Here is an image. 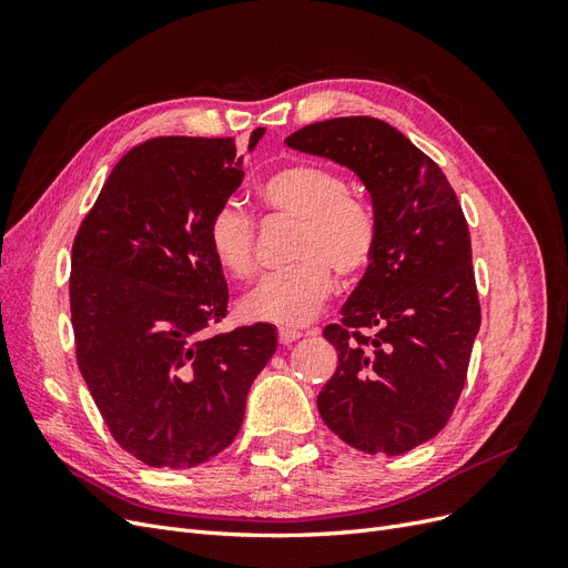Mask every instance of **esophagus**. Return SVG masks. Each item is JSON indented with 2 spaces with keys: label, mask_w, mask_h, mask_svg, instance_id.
<instances>
[{
  "label": "esophagus",
  "mask_w": 568,
  "mask_h": 568,
  "mask_svg": "<svg viewBox=\"0 0 568 568\" xmlns=\"http://www.w3.org/2000/svg\"><path fill=\"white\" fill-rule=\"evenodd\" d=\"M277 336H280V343H282V346H288V343L298 341L303 334H301L298 329H284V326H282V329L277 332Z\"/></svg>",
  "instance_id": "esophagus-1"
}]
</instances>
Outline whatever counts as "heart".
I'll use <instances>...</instances> for the list:
<instances>
[{
	"label": "heart",
	"mask_w": 568,
	"mask_h": 568,
	"mask_svg": "<svg viewBox=\"0 0 568 568\" xmlns=\"http://www.w3.org/2000/svg\"><path fill=\"white\" fill-rule=\"evenodd\" d=\"M257 199L272 215L296 222L288 261L257 284L239 305L253 322H311L334 288L335 270L343 280L363 274L379 246V217L372 203L348 192V180L322 163H288L270 173ZM209 246L217 265L234 280L257 270L255 222L234 203H225L209 220Z\"/></svg>",
	"instance_id": "b5f03b06"
}]
</instances>
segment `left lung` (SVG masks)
Wrapping results in <instances>:
<instances>
[{"label":"left lung","mask_w":568,"mask_h":568,"mask_svg":"<svg viewBox=\"0 0 568 568\" xmlns=\"http://www.w3.org/2000/svg\"><path fill=\"white\" fill-rule=\"evenodd\" d=\"M286 144L355 170L379 217L372 265L322 332L338 367L320 415L355 450L403 455L448 424L467 382L480 326L467 220L443 170L379 118L322 120Z\"/></svg>","instance_id":"left-lung-1"}]
</instances>
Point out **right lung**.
Instances as JSON below:
<instances>
[{"label":"right lung","instance_id":"right-lung-1","mask_svg":"<svg viewBox=\"0 0 568 568\" xmlns=\"http://www.w3.org/2000/svg\"><path fill=\"white\" fill-rule=\"evenodd\" d=\"M242 180L232 136H153L118 161L75 234L78 367L113 440L149 467L189 469L225 450L277 351L265 322L209 334L230 301L209 220Z\"/></svg>","mask_w":568,"mask_h":568}]
</instances>
